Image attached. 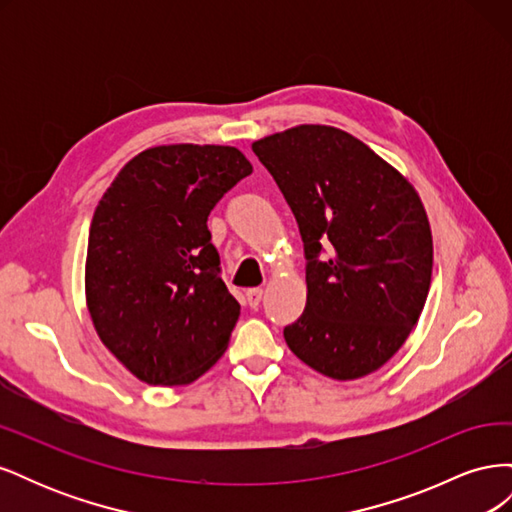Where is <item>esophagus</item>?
<instances>
[{"instance_id":"1","label":"esophagus","mask_w":512,"mask_h":512,"mask_svg":"<svg viewBox=\"0 0 512 512\" xmlns=\"http://www.w3.org/2000/svg\"><path fill=\"white\" fill-rule=\"evenodd\" d=\"M245 299H247V305L256 309L262 301V288H250L245 292Z\"/></svg>"}]
</instances>
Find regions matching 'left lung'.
<instances>
[{
	"instance_id": "1",
	"label": "left lung",
	"mask_w": 512,
	"mask_h": 512,
	"mask_svg": "<svg viewBox=\"0 0 512 512\" xmlns=\"http://www.w3.org/2000/svg\"><path fill=\"white\" fill-rule=\"evenodd\" d=\"M299 224L305 312L288 348L333 380L363 378L404 346L431 284L433 241L412 183L359 138L297 126L252 145Z\"/></svg>"
}]
</instances>
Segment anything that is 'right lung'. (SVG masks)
<instances>
[{
  "mask_svg": "<svg viewBox=\"0 0 512 512\" xmlns=\"http://www.w3.org/2000/svg\"><path fill=\"white\" fill-rule=\"evenodd\" d=\"M250 173L235 147H151L98 203L85 265L89 316L138 380L190 384L224 354L241 305L220 277L207 218Z\"/></svg>",
  "mask_w": 512,
  "mask_h": 512,
  "instance_id": "obj_1",
  "label": "right lung"
}]
</instances>
